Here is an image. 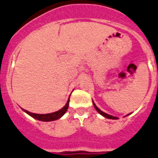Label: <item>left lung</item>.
I'll list each match as a JSON object with an SVG mask.
<instances>
[{
	"mask_svg": "<svg viewBox=\"0 0 158 158\" xmlns=\"http://www.w3.org/2000/svg\"><path fill=\"white\" fill-rule=\"evenodd\" d=\"M93 104H94V107H95L96 110H97V111H98L100 114H102V116H104L105 118H109V119H114V120H115V119H118V118H116V117H114V116L110 115V114H106V113H104V112H102L101 110H99V109H98V108L97 107V106H96V105H95V104H94V102H93Z\"/></svg>",
	"mask_w": 158,
	"mask_h": 158,
	"instance_id": "obj_1",
	"label": "left lung"
}]
</instances>
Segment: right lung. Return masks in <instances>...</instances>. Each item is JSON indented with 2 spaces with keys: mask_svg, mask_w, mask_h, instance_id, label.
<instances>
[{
  "mask_svg": "<svg viewBox=\"0 0 158 158\" xmlns=\"http://www.w3.org/2000/svg\"><path fill=\"white\" fill-rule=\"evenodd\" d=\"M69 98L68 102L66 103L65 106L61 109V110H58V111L54 112V113H52V114H33V113H30V112L27 111L25 110H23L26 113V114H29V116H31L32 118H35V119H37L39 121H55L56 119H59L60 118H61L65 112L67 111L69 108Z\"/></svg>",
  "mask_w": 158,
  "mask_h": 158,
  "instance_id": "add662e5",
  "label": "right lung"
}]
</instances>
